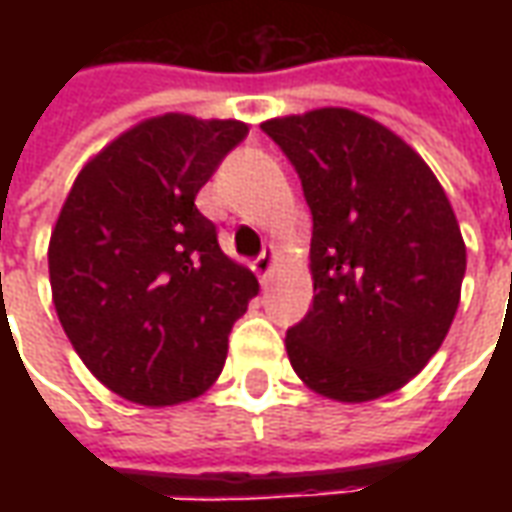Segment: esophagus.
Returning a JSON list of instances; mask_svg holds the SVG:
<instances>
[{
  "label": "esophagus",
  "instance_id": "esophagus-1",
  "mask_svg": "<svg viewBox=\"0 0 512 512\" xmlns=\"http://www.w3.org/2000/svg\"><path fill=\"white\" fill-rule=\"evenodd\" d=\"M274 260H277V246H274V244L263 246V252H260V255H257V260H255V271L260 274V279H263V282H268V277H271Z\"/></svg>",
  "mask_w": 512,
  "mask_h": 512
}]
</instances>
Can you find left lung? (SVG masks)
<instances>
[{"label":"left lung","mask_w":512,"mask_h":512,"mask_svg":"<svg viewBox=\"0 0 512 512\" xmlns=\"http://www.w3.org/2000/svg\"><path fill=\"white\" fill-rule=\"evenodd\" d=\"M312 213L315 299L285 337L318 395L365 403L414 378L450 332L466 246L436 175L411 147L351 109L263 123Z\"/></svg>","instance_id":"obj_1"}]
</instances>
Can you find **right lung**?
Segmentation results:
<instances>
[{
    "instance_id": "right-lung-1",
    "label": "right lung",
    "mask_w": 512,
    "mask_h": 512,
    "mask_svg": "<svg viewBox=\"0 0 512 512\" xmlns=\"http://www.w3.org/2000/svg\"><path fill=\"white\" fill-rule=\"evenodd\" d=\"M238 120L161 115L79 172L49 244L54 307L101 384L172 406L222 373L233 323L257 296L194 197L241 145Z\"/></svg>"
}]
</instances>
